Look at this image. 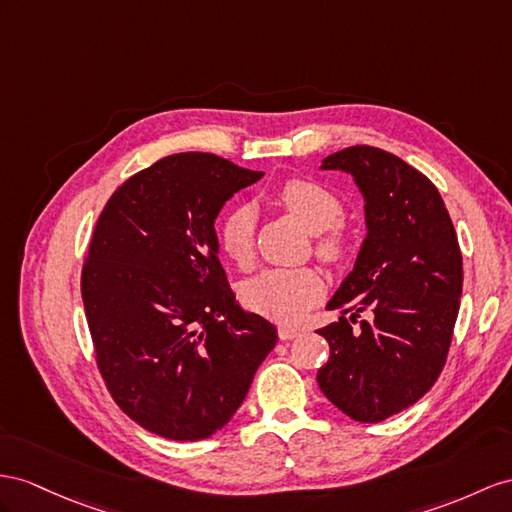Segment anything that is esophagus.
I'll list each match as a JSON object with an SVG mask.
<instances>
[{
  "label": "esophagus",
  "mask_w": 512,
  "mask_h": 512,
  "mask_svg": "<svg viewBox=\"0 0 512 512\" xmlns=\"http://www.w3.org/2000/svg\"><path fill=\"white\" fill-rule=\"evenodd\" d=\"M300 335V329H296V326H290V324H281L279 326V337L281 339H294Z\"/></svg>",
  "instance_id": "esophagus-1"
}]
</instances>
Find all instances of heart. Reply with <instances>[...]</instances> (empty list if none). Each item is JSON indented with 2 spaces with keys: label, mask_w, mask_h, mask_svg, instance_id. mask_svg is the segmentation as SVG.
Here are the masks:
<instances>
[{
  "label": "heart",
  "mask_w": 512,
  "mask_h": 512,
  "mask_svg": "<svg viewBox=\"0 0 512 512\" xmlns=\"http://www.w3.org/2000/svg\"><path fill=\"white\" fill-rule=\"evenodd\" d=\"M283 205L309 233L318 235L316 253L329 264H337L350 253V235L342 227L344 203L311 179H290L274 190ZM257 214L251 205H235L222 220L220 246L225 255L242 268L253 261ZM324 294V281L311 268H268L242 285L248 309L274 320H298Z\"/></svg>",
  "instance_id": "1"
}]
</instances>
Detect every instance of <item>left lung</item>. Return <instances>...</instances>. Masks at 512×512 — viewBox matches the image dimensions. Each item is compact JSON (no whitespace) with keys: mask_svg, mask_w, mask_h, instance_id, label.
Listing matches in <instances>:
<instances>
[{"mask_svg":"<svg viewBox=\"0 0 512 512\" xmlns=\"http://www.w3.org/2000/svg\"><path fill=\"white\" fill-rule=\"evenodd\" d=\"M320 168L355 179L368 235L326 305L344 316L318 331L331 346L318 385L348 417L383 422L422 398L443 370L463 292L461 248L435 183L398 155L357 144Z\"/></svg>","mask_w":512,"mask_h":512,"instance_id":"8db88e82","label":"left lung"}]
</instances>
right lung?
<instances>
[{"label": "right lung", "instance_id": "obj_1", "mask_svg": "<svg viewBox=\"0 0 512 512\" xmlns=\"http://www.w3.org/2000/svg\"><path fill=\"white\" fill-rule=\"evenodd\" d=\"M261 177L214 153H175L129 177L97 220L82 298L99 372L123 413L160 437H212L277 344L235 300L214 229Z\"/></svg>", "mask_w": 512, "mask_h": 512}]
</instances>
